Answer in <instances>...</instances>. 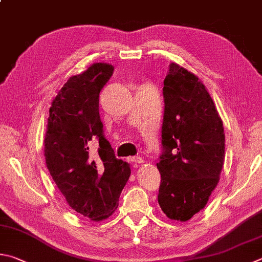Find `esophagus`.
<instances>
[{
    "instance_id": "1",
    "label": "esophagus",
    "mask_w": 262,
    "mask_h": 262,
    "mask_svg": "<svg viewBox=\"0 0 262 262\" xmlns=\"http://www.w3.org/2000/svg\"><path fill=\"white\" fill-rule=\"evenodd\" d=\"M129 160L134 164H142V163H143V159H142L141 157H130Z\"/></svg>"
}]
</instances>
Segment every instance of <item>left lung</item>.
Segmentation results:
<instances>
[{
	"label": "left lung",
	"instance_id": "8db88e82",
	"mask_svg": "<svg viewBox=\"0 0 262 262\" xmlns=\"http://www.w3.org/2000/svg\"><path fill=\"white\" fill-rule=\"evenodd\" d=\"M163 95L158 203L167 217L188 221L217 185L225 161L223 123L205 85L178 64H169Z\"/></svg>",
	"mask_w": 262,
	"mask_h": 262
}]
</instances>
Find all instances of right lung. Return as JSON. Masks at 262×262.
I'll use <instances>...</instances> for the list:
<instances>
[{
  "label": "right lung",
  "mask_w": 262,
  "mask_h": 262,
  "mask_svg": "<svg viewBox=\"0 0 262 262\" xmlns=\"http://www.w3.org/2000/svg\"><path fill=\"white\" fill-rule=\"evenodd\" d=\"M115 68L93 64L71 77L52 101L45 137L49 173L75 212L93 221L107 219L118 207L129 165L116 158L99 117V93ZM96 141L92 154L89 147Z\"/></svg>",
  "instance_id": "right-lung-1"
}]
</instances>
